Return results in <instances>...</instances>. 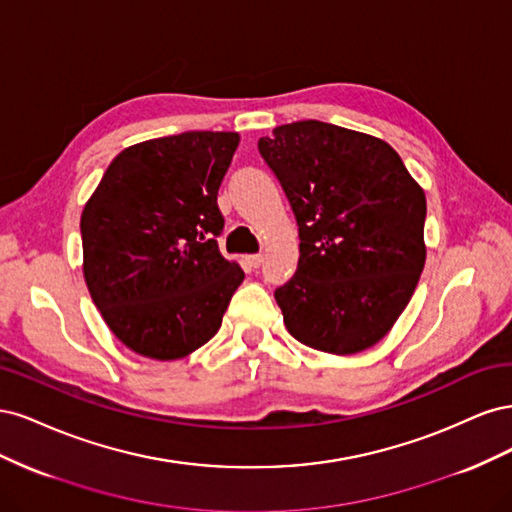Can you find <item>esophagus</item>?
Returning <instances> with one entry per match:
<instances>
[{"instance_id":"34e87169","label":"esophagus","mask_w":512,"mask_h":512,"mask_svg":"<svg viewBox=\"0 0 512 512\" xmlns=\"http://www.w3.org/2000/svg\"><path fill=\"white\" fill-rule=\"evenodd\" d=\"M262 260H265V258H262V254H250V256H245V262H247V265H250L252 269H258V267L262 265Z\"/></svg>"}]
</instances>
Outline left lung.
<instances>
[{"instance_id": "8db88e82", "label": "left lung", "mask_w": 512, "mask_h": 512, "mask_svg": "<svg viewBox=\"0 0 512 512\" xmlns=\"http://www.w3.org/2000/svg\"><path fill=\"white\" fill-rule=\"evenodd\" d=\"M299 226V267L275 288L286 329L331 354L391 331L425 267L427 203L397 151L376 136L294 121L258 141Z\"/></svg>"}]
</instances>
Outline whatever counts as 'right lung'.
Masks as SVG:
<instances>
[{
  "label": "right lung",
  "instance_id": "add662e5",
  "mask_svg": "<svg viewBox=\"0 0 512 512\" xmlns=\"http://www.w3.org/2000/svg\"><path fill=\"white\" fill-rule=\"evenodd\" d=\"M237 132H183L123 149L81 215L83 273L108 329L173 361L218 333L245 273L220 254L218 190Z\"/></svg>",
  "mask_w": 512,
  "mask_h": 512
}]
</instances>
